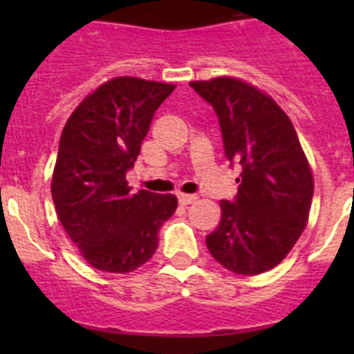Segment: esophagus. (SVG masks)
<instances>
[{
    "label": "esophagus",
    "mask_w": 354,
    "mask_h": 354,
    "mask_svg": "<svg viewBox=\"0 0 354 354\" xmlns=\"http://www.w3.org/2000/svg\"><path fill=\"white\" fill-rule=\"evenodd\" d=\"M177 198H179V204L187 205V204H193V202H195L196 195H186V193H179V195H177Z\"/></svg>",
    "instance_id": "34e87169"
}]
</instances>
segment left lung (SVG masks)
Here are the masks:
<instances>
[{
    "mask_svg": "<svg viewBox=\"0 0 354 354\" xmlns=\"http://www.w3.org/2000/svg\"><path fill=\"white\" fill-rule=\"evenodd\" d=\"M214 109L225 156L237 162V195L221 200V220L205 237L212 257L237 274H261L286 259L301 236L314 179L298 134L277 102L234 77L193 81Z\"/></svg>",
    "mask_w": 354,
    "mask_h": 354,
    "instance_id": "obj_1",
    "label": "left lung"
}]
</instances>
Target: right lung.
<instances>
[{"label": "right lung", "instance_id": "1", "mask_svg": "<svg viewBox=\"0 0 354 354\" xmlns=\"http://www.w3.org/2000/svg\"><path fill=\"white\" fill-rule=\"evenodd\" d=\"M174 84L115 77L74 109L60 138L51 195L56 214L84 261L108 273H131L159 245V228L177 196L140 189L131 195L134 167L156 109Z\"/></svg>", "mask_w": 354, "mask_h": 354}]
</instances>
